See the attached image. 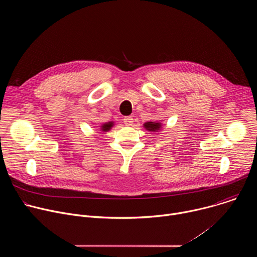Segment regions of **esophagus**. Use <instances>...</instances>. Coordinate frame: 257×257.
Masks as SVG:
<instances>
[{
	"instance_id": "1",
	"label": "esophagus",
	"mask_w": 257,
	"mask_h": 257,
	"mask_svg": "<svg viewBox=\"0 0 257 257\" xmlns=\"http://www.w3.org/2000/svg\"><path fill=\"white\" fill-rule=\"evenodd\" d=\"M123 121H124V124L126 125V126H131L132 124H133V118L132 117H130V116H127V117H124V119H123Z\"/></svg>"
}]
</instances>
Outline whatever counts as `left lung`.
I'll list each match as a JSON object with an SVG mask.
<instances>
[{"instance_id":"left-lung-1","label":"left lung","mask_w":257,"mask_h":257,"mask_svg":"<svg viewBox=\"0 0 257 257\" xmlns=\"http://www.w3.org/2000/svg\"><path fill=\"white\" fill-rule=\"evenodd\" d=\"M143 127L149 131L158 132L162 128V123H160V122H146V123L143 124Z\"/></svg>"}]
</instances>
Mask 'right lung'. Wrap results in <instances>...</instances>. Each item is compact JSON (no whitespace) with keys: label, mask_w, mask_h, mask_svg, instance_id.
I'll list each match as a JSON object with an SVG mask.
<instances>
[{"label":"right lung","mask_w":257,"mask_h":257,"mask_svg":"<svg viewBox=\"0 0 257 257\" xmlns=\"http://www.w3.org/2000/svg\"><path fill=\"white\" fill-rule=\"evenodd\" d=\"M113 126H114V122H107V123H104V124L101 125L100 130H101L102 132H107L108 130L112 129Z\"/></svg>","instance_id":"add662e5"}]
</instances>
